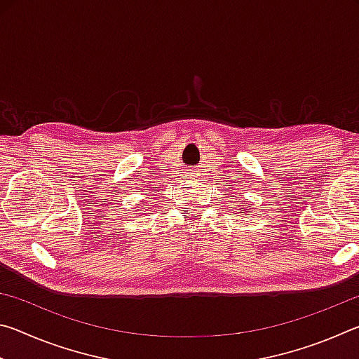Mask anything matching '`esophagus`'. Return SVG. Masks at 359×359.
<instances>
[{
    "label": "esophagus",
    "mask_w": 359,
    "mask_h": 359,
    "mask_svg": "<svg viewBox=\"0 0 359 359\" xmlns=\"http://www.w3.org/2000/svg\"><path fill=\"white\" fill-rule=\"evenodd\" d=\"M190 175H191V174H190Z\"/></svg>",
    "instance_id": "1"
}]
</instances>
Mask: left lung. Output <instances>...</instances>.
Here are the masks:
<instances>
[{"label":"left lung","mask_w":359,"mask_h":359,"mask_svg":"<svg viewBox=\"0 0 359 359\" xmlns=\"http://www.w3.org/2000/svg\"><path fill=\"white\" fill-rule=\"evenodd\" d=\"M241 214H244V212H241Z\"/></svg>","instance_id":"left-lung-1"}]
</instances>
